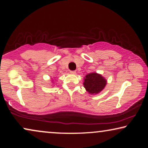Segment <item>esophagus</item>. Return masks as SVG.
Wrapping results in <instances>:
<instances>
[{
    "instance_id": "esophagus-1",
    "label": "esophagus",
    "mask_w": 148,
    "mask_h": 148,
    "mask_svg": "<svg viewBox=\"0 0 148 148\" xmlns=\"http://www.w3.org/2000/svg\"><path fill=\"white\" fill-rule=\"evenodd\" d=\"M70 73L72 74H76V72H75V71H71V72H70Z\"/></svg>"
}]
</instances>
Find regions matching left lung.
Returning <instances> with one entry per match:
<instances>
[{"instance_id": "1", "label": "left lung", "mask_w": 148, "mask_h": 148, "mask_svg": "<svg viewBox=\"0 0 148 148\" xmlns=\"http://www.w3.org/2000/svg\"><path fill=\"white\" fill-rule=\"evenodd\" d=\"M84 86L90 95H97L104 89L107 80L101 74L91 72L84 77Z\"/></svg>"}]
</instances>
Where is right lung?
<instances>
[{
	"mask_svg": "<svg viewBox=\"0 0 148 148\" xmlns=\"http://www.w3.org/2000/svg\"><path fill=\"white\" fill-rule=\"evenodd\" d=\"M53 80H52V82H53ZM52 84H53V82H52Z\"/></svg>",
	"mask_w": 148,
	"mask_h": 148,
	"instance_id": "obj_1",
	"label": "right lung"
}]
</instances>
